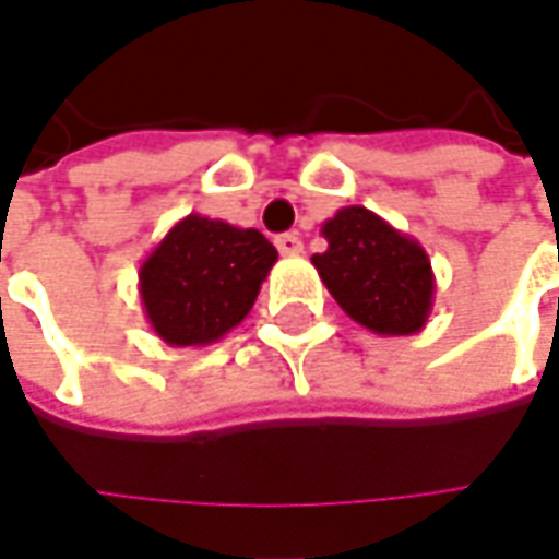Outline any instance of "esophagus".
Wrapping results in <instances>:
<instances>
[{"label":"esophagus","mask_w":559,"mask_h":559,"mask_svg":"<svg viewBox=\"0 0 559 559\" xmlns=\"http://www.w3.org/2000/svg\"><path fill=\"white\" fill-rule=\"evenodd\" d=\"M276 248H280V254H286V258H295V254H301V251H305L301 239H298L295 233H283V236H276Z\"/></svg>","instance_id":"esophagus-1"}]
</instances>
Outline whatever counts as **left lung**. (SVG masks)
<instances>
[{
    "label": "left lung",
    "instance_id": "1",
    "mask_svg": "<svg viewBox=\"0 0 559 559\" xmlns=\"http://www.w3.org/2000/svg\"><path fill=\"white\" fill-rule=\"evenodd\" d=\"M326 251L313 254L338 308L376 335H414L436 301V273L426 248L364 204L338 207L323 224Z\"/></svg>",
    "mask_w": 559,
    "mask_h": 559
}]
</instances>
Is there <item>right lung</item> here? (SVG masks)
Returning a JSON list of instances; mask_svg holds the SVG:
<instances>
[{
	"instance_id": "add662e5",
	"label": "right lung",
	"mask_w": 559,
	"mask_h": 559,
	"mask_svg": "<svg viewBox=\"0 0 559 559\" xmlns=\"http://www.w3.org/2000/svg\"><path fill=\"white\" fill-rule=\"evenodd\" d=\"M276 248L258 229L186 214L140 267L142 311L170 348L224 338L251 311Z\"/></svg>"
}]
</instances>
